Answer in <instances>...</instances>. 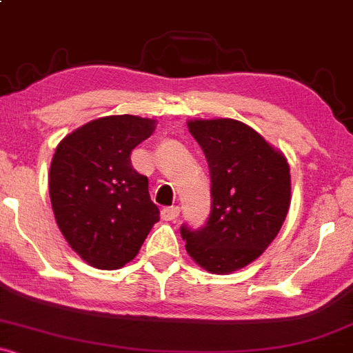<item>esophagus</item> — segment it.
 Returning <instances> with one entry per match:
<instances>
[{
  "label": "esophagus",
  "mask_w": 353,
  "mask_h": 353,
  "mask_svg": "<svg viewBox=\"0 0 353 353\" xmlns=\"http://www.w3.org/2000/svg\"><path fill=\"white\" fill-rule=\"evenodd\" d=\"M179 213H181V208L179 206L164 208V210L161 211V218L164 221H172V220H176L177 216H179Z\"/></svg>",
  "instance_id": "1"
}]
</instances>
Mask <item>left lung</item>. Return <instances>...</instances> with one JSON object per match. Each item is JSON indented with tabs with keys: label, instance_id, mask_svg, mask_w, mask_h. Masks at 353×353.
Returning <instances> with one entry per match:
<instances>
[{
	"label": "left lung",
	"instance_id": "obj_1",
	"mask_svg": "<svg viewBox=\"0 0 353 353\" xmlns=\"http://www.w3.org/2000/svg\"><path fill=\"white\" fill-rule=\"evenodd\" d=\"M188 128L210 167L211 211L201 228L181 226V236L203 269L233 272L254 262L279 233L291 203L289 164L242 121L194 120Z\"/></svg>",
	"mask_w": 353,
	"mask_h": 353
}]
</instances>
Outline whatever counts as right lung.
Here are the masks:
<instances>
[{"instance_id": "obj_1", "label": "right lung", "mask_w": 353, "mask_h": 353, "mask_svg": "<svg viewBox=\"0 0 353 353\" xmlns=\"http://www.w3.org/2000/svg\"><path fill=\"white\" fill-rule=\"evenodd\" d=\"M154 128V120L133 114L98 118L55 148L49 179L55 221L70 248L96 269L128 264L159 221L147 176L130 161Z\"/></svg>"}]
</instances>
